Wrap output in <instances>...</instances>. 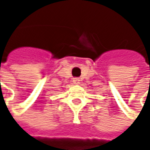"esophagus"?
Returning a JSON list of instances; mask_svg holds the SVG:
<instances>
[{"label":"esophagus","mask_w":150,"mask_h":150,"mask_svg":"<svg viewBox=\"0 0 150 150\" xmlns=\"http://www.w3.org/2000/svg\"><path fill=\"white\" fill-rule=\"evenodd\" d=\"M73 81H74V82H75V83H79V81H80V80H79L78 78H74V80H73Z\"/></svg>","instance_id":"esophagus-1"}]
</instances>
